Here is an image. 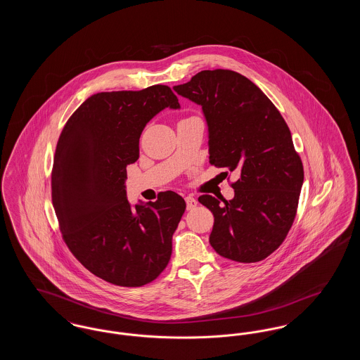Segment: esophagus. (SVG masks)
I'll return each instance as SVG.
<instances>
[{
    "mask_svg": "<svg viewBox=\"0 0 360 360\" xmlns=\"http://www.w3.org/2000/svg\"><path fill=\"white\" fill-rule=\"evenodd\" d=\"M185 201H186V207H188V210H190V209H194V207L197 206V200H195L194 197H191V195H188V197L185 198Z\"/></svg>",
    "mask_w": 360,
    "mask_h": 360,
    "instance_id": "1",
    "label": "esophagus"
}]
</instances>
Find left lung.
Returning <instances> with one entry per match:
<instances>
[{"label":"left lung","mask_w":360,"mask_h":360,"mask_svg":"<svg viewBox=\"0 0 360 360\" xmlns=\"http://www.w3.org/2000/svg\"><path fill=\"white\" fill-rule=\"evenodd\" d=\"M174 90L202 108L209 162L240 175L232 200L198 198L214 216L210 245L240 263L263 260L286 238L304 182L286 121L254 82L232 70H204Z\"/></svg>","instance_id":"8db88e82"}]
</instances>
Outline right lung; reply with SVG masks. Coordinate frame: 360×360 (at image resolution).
I'll return each mask as SVG.
<instances>
[{"label": "right lung", "instance_id": "obj_1", "mask_svg": "<svg viewBox=\"0 0 360 360\" xmlns=\"http://www.w3.org/2000/svg\"><path fill=\"white\" fill-rule=\"evenodd\" d=\"M166 108H181L169 86L97 93L72 113L56 144L52 205L63 239L90 273L117 286L147 285L166 269L186 209L172 190L135 207L127 200V166L139 159L147 122Z\"/></svg>", "mask_w": 360, "mask_h": 360}]
</instances>
